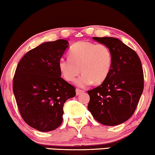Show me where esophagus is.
<instances>
[{
	"mask_svg": "<svg viewBox=\"0 0 155 155\" xmlns=\"http://www.w3.org/2000/svg\"><path fill=\"white\" fill-rule=\"evenodd\" d=\"M76 95H79L80 94H82V92H84L83 90H80V89H76Z\"/></svg>",
	"mask_w": 155,
	"mask_h": 155,
	"instance_id": "34e87169",
	"label": "esophagus"
}]
</instances>
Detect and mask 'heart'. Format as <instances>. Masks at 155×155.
<instances>
[{
    "mask_svg": "<svg viewBox=\"0 0 155 155\" xmlns=\"http://www.w3.org/2000/svg\"><path fill=\"white\" fill-rule=\"evenodd\" d=\"M70 57H61L58 68L67 81L71 82L80 73L82 75L75 80L76 85L85 87L93 82L101 84L107 79L112 65V54L104 44L81 41L72 46Z\"/></svg>",
    "mask_w": 155,
    "mask_h": 155,
    "instance_id": "obj_1",
    "label": "heart"
}]
</instances>
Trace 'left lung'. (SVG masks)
<instances>
[{
	"instance_id": "obj_1",
	"label": "left lung",
	"mask_w": 155,
	"mask_h": 155,
	"mask_svg": "<svg viewBox=\"0 0 155 155\" xmlns=\"http://www.w3.org/2000/svg\"><path fill=\"white\" fill-rule=\"evenodd\" d=\"M109 48L112 65L109 75L97 87L88 91V110L99 123L117 126L130 118L144 87L141 61L135 51L114 37H93Z\"/></svg>"
}]
</instances>
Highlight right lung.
Returning a JSON list of instances; mask_svg holds the SVG:
<instances>
[{
    "mask_svg": "<svg viewBox=\"0 0 155 155\" xmlns=\"http://www.w3.org/2000/svg\"><path fill=\"white\" fill-rule=\"evenodd\" d=\"M67 40L40 44L19 62L13 93L25 122L41 132L54 130L63 122V104L75 96V87L61 78L58 61L68 48Z\"/></svg>",
    "mask_w": 155,
    "mask_h": 155,
    "instance_id": "add662e5",
    "label": "right lung"
}]
</instances>
